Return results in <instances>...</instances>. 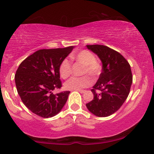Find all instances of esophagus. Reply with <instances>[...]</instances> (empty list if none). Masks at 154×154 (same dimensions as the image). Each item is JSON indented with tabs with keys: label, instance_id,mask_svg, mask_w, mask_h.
Wrapping results in <instances>:
<instances>
[{
	"label": "esophagus",
	"instance_id": "esophagus-1",
	"mask_svg": "<svg viewBox=\"0 0 154 154\" xmlns=\"http://www.w3.org/2000/svg\"><path fill=\"white\" fill-rule=\"evenodd\" d=\"M77 91H79L80 93H81V94H83V93H85V91H84V90H77Z\"/></svg>",
	"mask_w": 154,
	"mask_h": 154
}]
</instances>
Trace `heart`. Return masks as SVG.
Segmentation results:
<instances>
[{"label":"heart","instance_id":"b5f03b06","mask_svg":"<svg viewBox=\"0 0 154 154\" xmlns=\"http://www.w3.org/2000/svg\"><path fill=\"white\" fill-rule=\"evenodd\" d=\"M72 59L79 63L83 65L82 69V74H89L93 78H97L102 71V66L96 60V57L88 50H82L74 55ZM60 75L62 78L66 79L72 73V64L70 61L66 58L61 62L59 67ZM92 84V81L88 76L82 77H72L64 84V86L68 90H80L87 88Z\"/></svg>","mask_w":154,"mask_h":154}]
</instances>
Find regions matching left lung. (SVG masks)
Here are the masks:
<instances>
[{"label": "left lung", "instance_id": "8db88e82", "mask_svg": "<svg viewBox=\"0 0 154 154\" xmlns=\"http://www.w3.org/2000/svg\"><path fill=\"white\" fill-rule=\"evenodd\" d=\"M101 60L102 73L91 89L94 99L86 104L90 112L100 117L119 109L130 92L133 77L130 64L120 53L103 45H87ZM100 91L97 93L96 90Z\"/></svg>", "mask_w": 154, "mask_h": 154}]
</instances>
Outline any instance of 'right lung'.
I'll list each match as a JSON object with an SVG mask.
<instances>
[{
	"instance_id": "right-lung-1",
	"label": "right lung",
	"mask_w": 154,
	"mask_h": 154,
	"mask_svg": "<svg viewBox=\"0 0 154 154\" xmlns=\"http://www.w3.org/2000/svg\"><path fill=\"white\" fill-rule=\"evenodd\" d=\"M74 46L40 49L26 58L16 72L14 80L22 102L34 114L52 117L63 108L70 91L54 94L60 88L59 67Z\"/></svg>"
}]
</instances>
